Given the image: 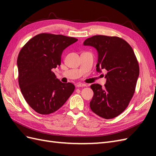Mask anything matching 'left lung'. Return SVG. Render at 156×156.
I'll list each match as a JSON object with an SVG mask.
<instances>
[{"mask_svg": "<svg viewBox=\"0 0 156 156\" xmlns=\"http://www.w3.org/2000/svg\"><path fill=\"white\" fill-rule=\"evenodd\" d=\"M70 39L62 35L38 34L29 40L17 58L18 81L28 105L41 115L62 107L74 90V85L56 78L52 68L61 64L64 49Z\"/></svg>", "mask_w": 156, "mask_h": 156, "instance_id": "left-lung-1", "label": "left lung"}]
</instances>
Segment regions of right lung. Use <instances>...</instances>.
<instances>
[{
  "mask_svg": "<svg viewBox=\"0 0 156 156\" xmlns=\"http://www.w3.org/2000/svg\"><path fill=\"white\" fill-rule=\"evenodd\" d=\"M84 45L97 49V70H107L105 84H94L90 87L94 92L90 102L91 110L106 119L117 117L133 97L140 74L133 49L121 38L101 35L87 39Z\"/></svg>",
  "mask_w": 156,
  "mask_h": 156,
  "instance_id": "right-lung-1",
  "label": "right lung"
}]
</instances>
